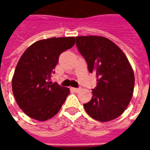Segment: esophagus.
<instances>
[{"label":"esophagus","instance_id":"34e87169","mask_svg":"<svg viewBox=\"0 0 150 150\" xmlns=\"http://www.w3.org/2000/svg\"><path fill=\"white\" fill-rule=\"evenodd\" d=\"M71 90L74 92H78L79 90H80V88H71Z\"/></svg>","mask_w":150,"mask_h":150}]
</instances>
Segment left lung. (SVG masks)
<instances>
[{
    "mask_svg": "<svg viewBox=\"0 0 150 150\" xmlns=\"http://www.w3.org/2000/svg\"><path fill=\"white\" fill-rule=\"evenodd\" d=\"M76 46L96 75L92 98L83 104L93 119L107 122L117 118L128 107L134 88V74L125 54L116 44L100 36L75 38Z\"/></svg>",
    "mask_w": 150,
    "mask_h": 150,
    "instance_id": "1",
    "label": "left lung"
}]
</instances>
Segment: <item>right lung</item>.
<instances>
[{
	"instance_id": "1",
	"label": "right lung",
	"mask_w": 150,
	"mask_h": 150,
	"mask_svg": "<svg viewBox=\"0 0 150 150\" xmlns=\"http://www.w3.org/2000/svg\"><path fill=\"white\" fill-rule=\"evenodd\" d=\"M74 37L51 38L38 41L19 59L12 79L18 106L28 116L40 121L59 112L70 89L50 82L59 55L75 45Z\"/></svg>"
}]
</instances>
